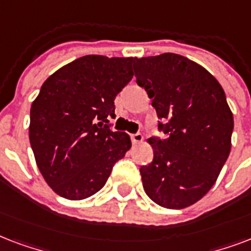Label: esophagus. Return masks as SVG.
Masks as SVG:
<instances>
[{
	"label": "esophagus",
	"mask_w": 251,
	"mask_h": 251,
	"mask_svg": "<svg viewBox=\"0 0 251 251\" xmlns=\"http://www.w3.org/2000/svg\"><path fill=\"white\" fill-rule=\"evenodd\" d=\"M131 140L133 144H140V143H143L144 136L141 135V133H132Z\"/></svg>",
	"instance_id": "obj_1"
}]
</instances>
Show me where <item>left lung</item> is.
I'll return each instance as SVG.
<instances>
[{"label":"left lung","instance_id":"obj_1","mask_svg":"<svg viewBox=\"0 0 251 251\" xmlns=\"http://www.w3.org/2000/svg\"><path fill=\"white\" fill-rule=\"evenodd\" d=\"M133 71L166 135L148 140L153 160L140 168L144 190L161 207L186 208L211 190L230 152L225 93L207 69L176 53L135 59Z\"/></svg>","mask_w":251,"mask_h":251}]
</instances>
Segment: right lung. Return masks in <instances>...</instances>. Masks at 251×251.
<instances>
[{
  "mask_svg": "<svg viewBox=\"0 0 251 251\" xmlns=\"http://www.w3.org/2000/svg\"><path fill=\"white\" fill-rule=\"evenodd\" d=\"M133 57L87 55L46 79L30 111V144L48 186L69 200L86 199L107 182L131 148L114 132L115 97L133 77Z\"/></svg>",
  "mask_w": 251,
  "mask_h": 251,
  "instance_id": "1",
  "label": "right lung"
}]
</instances>
